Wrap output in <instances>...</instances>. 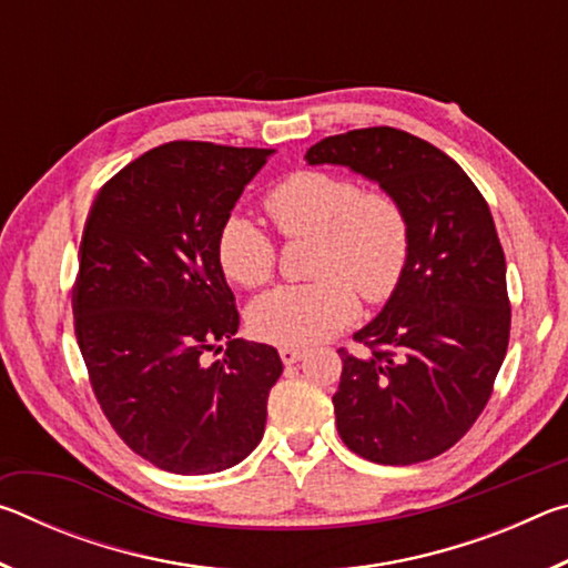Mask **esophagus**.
I'll return each mask as SVG.
<instances>
[{
    "label": "esophagus",
    "instance_id": "obj_1",
    "mask_svg": "<svg viewBox=\"0 0 568 568\" xmlns=\"http://www.w3.org/2000/svg\"><path fill=\"white\" fill-rule=\"evenodd\" d=\"M305 355V351L303 348H293V345H283L281 348V361L285 363V365H293V363H297Z\"/></svg>",
    "mask_w": 568,
    "mask_h": 568
}]
</instances>
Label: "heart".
Listing matches in <instances>:
<instances>
[{"label": "heart", "mask_w": 568, "mask_h": 568, "mask_svg": "<svg viewBox=\"0 0 568 568\" xmlns=\"http://www.w3.org/2000/svg\"><path fill=\"white\" fill-rule=\"evenodd\" d=\"M263 210L285 240H313L305 285H285L250 305V328L277 345H311L351 325L358 293L378 305L398 291L410 261V220L386 190L325 170H297L267 190ZM230 283L261 287L277 263L273 237L250 220L227 217L215 243Z\"/></svg>", "instance_id": "1"}]
</instances>
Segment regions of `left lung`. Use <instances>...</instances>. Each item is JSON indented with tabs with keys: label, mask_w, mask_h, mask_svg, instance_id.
I'll use <instances>...</instances> for the list:
<instances>
[{
	"label": "left lung",
	"mask_w": 568,
	"mask_h": 568,
	"mask_svg": "<svg viewBox=\"0 0 568 568\" xmlns=\"http://www.w3.org/2000/svg\"><path fill=\"white\" fill-rule=\"evenodd\" d=\"M305 160L376 180L410 220L408 271L378 318L353 335L368 351H338L343 444L386 466L440 456L486 408L511 335L491 210L456 160L396 128L333 134Z\"/></svg>",
	"instance_id": "left-lung-1"
}]
</instances>
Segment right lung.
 Returning a JSON list of instances; mask_svg holds the SVG:
<instances>
[{
	"mask_svg": "<svg viewBox=\"0 0 568 568\" xmlns=\"http://www.w3.org/2000/svg\"><path fill=\"white\" fill-rule=\"evenodd\" d=\"M271 152L152 148L104 182L82 230L72 313L90 386L114 434L170 474H217L263 438L283 363L273 345L235 338L215 243Z\"/></svg>",
	"mask_w": 568,
	"mask_h": 568,
	"instance_id": "right-lung-1",
	"label": "right lung"
}]
</instances>
